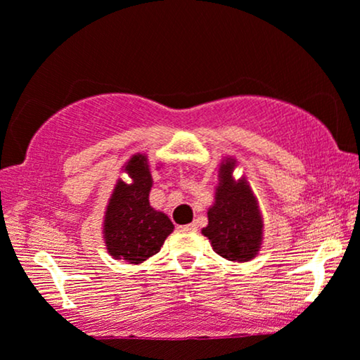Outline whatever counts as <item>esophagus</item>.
<instances>
[{
    "mask_svg": "<svg viewBox=\"0 0 360 360\" xmlns=\"http://www.w3.org/2000/svg\"><path fill=\"white\" fill-rule=\"evenodd\" d=\"M181 231H188V233H195V231H196V224H186V226H181Z\"/></svg>",
    "mask_w": 360,
    "mask_h": 360,
    "instance_id": "1",
    "label": "esophagus"
}]
</instances>
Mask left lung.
I'll return each mask as SVG.
<instances>
[{
	"label": "left lung",
	"mask_w": 360,
	"mask_h": 360,
	"mask_svg": "<svg viewBox=\"0 0 360 360\" xmlns=\"http://www.w3.org/2000/svg\"><path fill=\"white\" fill-rule=\"evenodd\" d=\"M233 159L221 164L216 201L208 211V226L203 228L214 252L234 262H248L257 254L262 240V219L257 203L244 180L233 179Z\"/></svg>",
	"instance_id": "1"
}]
</instances>
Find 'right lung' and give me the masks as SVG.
<instances>
[{"instance_id": "obj_1", "label": "right lung", "mask_w": 360, "mask_h": 360, "mask_svg": "<svg viewBox=\"0 0 360 360\" xmlns=\"http://www.w3.org/2000/svg\"><path fill=\"white\" fill-rule=\"evenodd\" d=\"M124 170L132 184L120 180L105 214V243L115 259L141 264L157 254L174 224L169 216L149 205L152 176L146 155L137 154Z\"/></svg>"}]
</instances>
